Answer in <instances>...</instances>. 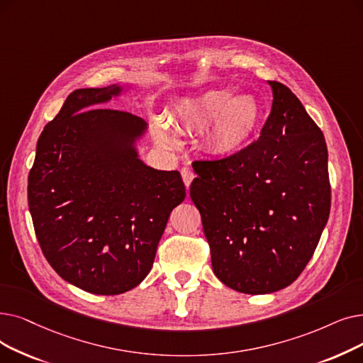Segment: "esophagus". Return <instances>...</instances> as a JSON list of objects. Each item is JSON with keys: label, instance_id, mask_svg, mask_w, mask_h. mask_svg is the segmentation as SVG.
Listing matches in <instances>:
<instances>
[{"label": "esophagus", "instance_id": "obj_1", "mask_svg": "<svg viewBox=\"0 0 363 363\" xmlns=\"http://www.w3.org/2000/svg\"><path fill=\"white\" fill-rule=\"evenodd\" d=\"M181 175H182V181H184L185 186H186V188L190 186V184H191L193 179H194V172L191 170V167H186V166L182 167Z\"/></svg>", "mask_w": 363, "mask_h": 363}]
</instances>
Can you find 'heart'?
<instances>
[{
	"label": "heart",
	"instance_id": "obj_1",
	"mask_svg": "<svg viewBox=\"0 0 363 363\" xmlns=\"http://www.w3.org/2000/svg\"><path fill=\"white\" fill-rule=\"evenodd\" d=\"M261 116L257 99L250 94L231 98L227 89L209 90L188 101L179 109L181 128L197 132L208 128V147L218 154H231L240 150L255 132ZM160 138L169 144L175 143V135L167 128L160 129Z\"/></svg>",
	"mask_w": 363,
	"mask_h": 363
}]
</instances>
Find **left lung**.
<instances>
[{
    "label": "left lung",
    "instance_id": "obj_1",
    "mask_svg": "<svg viewBox=\"0 0 363 363\" xmlns=\"http://www.w3.org/2000/svg\"><path fill=\"white\" fill-rule=\"evenodd\" d=\"M261 135L224 159L194 160L190 197L215 276L242 294H272L303 273L330 211L328 148L295 94L269 82Z\"/></svg>",
    "mask_w": 363,
    "mask_h": 363
}]
</instances>
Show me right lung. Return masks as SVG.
Masks as SVG:
<instances>
[{
  "instance_id": "1",
  "label": "right lung",
  "mask_w": 363,
  "mask_h": 363,
  "mask_svg": "<svg viewBox=\"0 0 363 363\" xmlns=\"http://www.w3.org/2000/svg\"><path fill=\"white\" fill-rule=\"evenodd\" d=\"M120 87L78 89L45 124L28 177V206L47 262L74 286L118 295L150 273L172 209L185 199L178 170H155L130 144L144 120L99 105Z\"/></svg>"
}]
</instances>
